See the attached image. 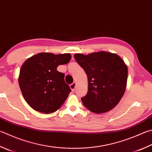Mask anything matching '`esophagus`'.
Returning <instances> with one entry per match:
<instances>
[{"label": "esophagus", "mask_w": 152, "mask_h": 152, "mask_svg": "<svg viewBox=\"0 0 152 152\" xmlns=\"http://www.w3.org/2000/svg\"><path fill=\"white\" fill-rule=\"evenodd\" d=\"M76 86V84L75 83V82H73L72 84L70 85V89L72 90V91H73V92H74V90H75Z\"/></svg>", "instance_id": "obj_1"}]
</instances>
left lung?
<instances>
[{
  "mask_svg": "<svg viewBox=\"0 0 152 152\" xmlns=\"http://www.w3.org/2000/svg\"><path fill=\"white\" fill-rule=\"evenodd\" d=\"M74 56L88 76V93L81 99L84 106L95 114L112 110L126 91L128 66L124 60L106 51Z\"/></svg>",
  "mask_w": 152,
  "mask_h": 152,
  "instance_id": "8db88e82",
  "label": "left lung"
}]
</instances>
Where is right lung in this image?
<instances>
[{
  "label": "right lung",
  "instance_id": "1",
  "mask_svg": "<svg viewBox=\"0 0 152 152\" xmlns=\"http://www.w3.org/2000/svg\"><path fill=\"white\" fill-rule=\"evenodd\" d=\"M69 53L41 52L27 59L22 65L18 84L24 98L36 111L50 114L58 110L71 90L64 74L56 69L70 62Z\"/></svg>",
  "mask_w": 152,
  "mask_h": 152
}]
</instances>
